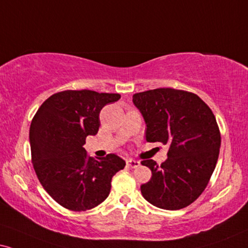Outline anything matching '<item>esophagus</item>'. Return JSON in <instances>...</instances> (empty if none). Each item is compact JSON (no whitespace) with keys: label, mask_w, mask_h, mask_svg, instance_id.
Instances as JSON below:
<instances>
[{"label":"esophagus","mask_w":248,"mask_h":248,"mask_svg":"<svg viewBox=\"0 0 248 248\" xmlns=\"http://www.w3.org/2000/svg\"><path fill=\"white\" fill-rule=\"evenodd\" d=\"M140 165L139 160H134V159H128L127 160V166L130 168H137Z\"/></svg>","instance_id":"obj_1"}]
</instances>
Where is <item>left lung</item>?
Listing matches in <instances>:
<instances>
[{"label": "left lung", "instance_id": "8db88e82", "mask_svg": "<svg viewBox=\"0 0 248 248\" xmlns=\"http://www.w3.org/2000/svg\"><path fill=\"white\" fill-rule=\"evenodd\" d=\"M133 103L145 121L146 142L169 145L160 166L142 161L152 177L140 192L155 207H186L207 186L217 162L221 135L212 109L194 93L171 88L135 93Z\"/></svg>", "mask_w": 248, "mask_h": 248}]
</instances>
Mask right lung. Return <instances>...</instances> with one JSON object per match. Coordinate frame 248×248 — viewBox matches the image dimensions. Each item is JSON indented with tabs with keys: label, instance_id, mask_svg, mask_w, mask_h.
I'll use <instances>...</instances> for the list:
<instances>
[{
	"label": "right lung",
	"instance_id": "obj_1",
	"mask_svg": "<svg viewBox=\"0 0 248 248\" xmlns=\"http://www.w3.org/2000/svg\"><path fill=\"white\" fill-rule=\"evenodd\" d=\"M119 93L66 90L50 96L40 106L30 128L32 162L43 189L71 211L92 209L108 198L111 181L126 161L111 153L87 155V136L98 133L99 113Z\"/></svg>",
	"mask_w": 248,
	"mask_h": 248
}]
</instances>
